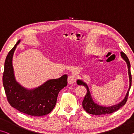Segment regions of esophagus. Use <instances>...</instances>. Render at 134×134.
<instances>
[{
	"label": "esophagus",
	"instance_id": "esophagus-1",
	"mask_svg": "<svg viewBox=\"0 0 134 134\" xmlns=\"http://www.w3.org/2000/svg\"><path fill=\"white\" fill-rule=\"evenodd\" d=\"M76 81V80L73 75H69L68 78V83L69 84H72L75 83Z\"/></svg>",
	"mask_w": 134,
	"mask_h": 134
}]
</instances>
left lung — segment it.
<instances>
[{
  "label": "left lung",
  "mask_w": 134,
  "mask_h": 134,
  "mask_svg": "<svg viewBox=\"0 0 134 134\" xmlns=\"http://www.w3.org/2000/svg\"><path fill=\"white\" fill-rule=\"evenodd\" d=\"M121 57L124 59V60L126 62L127 66V69H128V75H129V87L127 90V93L126 94V96L124 98V99L119 102V104L114 105L110 106V107H104L99 105L94 102L93 100V99L92 98L91 94L89 91V88L87 86V84L81 80H78L77 81V84L80 86H83L86 88L87 89V93L86 94L85 97H84L83 101V107L84 109V110L86 112L89 113L90 114L93 115H96V116H100V115H105V114H111L115 111H116L117 110H118L119 109H120L121 107L124 105L126 104L127 99V96L129 94V92L130 90L131 87V83H132V76L131 74V64L129 62V60L128 58H127V55L125 54L123 52H120Z\"/></svg>",
  "instance_id": "8db88e82"
}]
</instances>
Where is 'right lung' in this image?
Instances as JSON below:
<instances>
[{
    "label": "right lung",
    "instance_id": "add662e5",
    "mask_svg": "<svg viewBox=\"0 0 134 134\" xmlns=\"http://www.w3.org/2000/svg\"><path fill=\"white\" fill-rule=\"evenodd\" d=\"M20 40L8 53L4 65L3 84L8 102L11 106L31 116H42L50 113L56 104L59 92L67 86L68 75L47 81L40 87L27 89L16 81L12 57Z\"/></svg>",
    "mask_w": 134,
    "mask_h": 134
}]
</instances>
